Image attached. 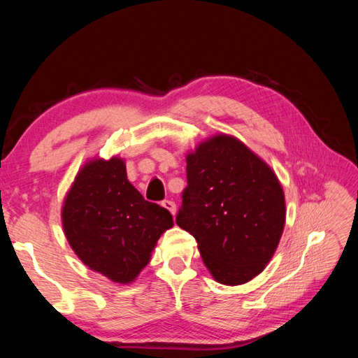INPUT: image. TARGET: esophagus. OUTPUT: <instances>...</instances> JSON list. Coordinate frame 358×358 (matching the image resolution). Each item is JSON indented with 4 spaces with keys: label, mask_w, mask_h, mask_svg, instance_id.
Wrapping results in <instances>:
<instances>
[{
    "label": "esophagus",
    "mask_w": 358,
    "mask_h": 358,
    "mask_svg": "<svg viewBox=\"0 0 358 358\" xmlns=\"http://www.w3.org/2000/svg\"><path fill=\"white\" fill-rule=\"evenodd\" d=\"M162 206H163L164 209H167V210H169L172 215H175V214H177V206H175V203H173V201H169V200H166V201H163V203H162Z\"/></svg>",
    "instance_id": "34e87169"
}]
</instances>
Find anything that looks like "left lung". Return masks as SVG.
<instances>
[{"label":"left lung","mask_w":358,"mask_h":358,"mask_svg":"<svg viewBox=\"0 0 358 358\" xmlns=\"http://www.w3.org/2000/svg\"><path fill=\"white\" fill-rule=\"evenodd\" d=\"M186 163L177 224L194 235L215 281L248 283L271 262L285 229V192L275 172L227 134L201 141Z\"/></svg>","instance_id":"left-lung-1"}]
</instances>
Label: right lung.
Returning a JSON list of instances; mask_svg holds the SVG:
<instances>
[{"label": "right lung", "mask_w": 358, "mask_h": 358, "mask_svg": "<svg viewBox=\"0 0 358 358\" xmlns=\"http://www.w3.org/2000/svg\"><path fill=\"white\" fill-rule=\"evenodd\" d=\"M63 231L89 269L129 285L150 262L171 212L146 201L127 180L123 158L89 159L75 175L62 208Z\"/></svg>", "instance_id": "right-lung-1"}]
</instances>
